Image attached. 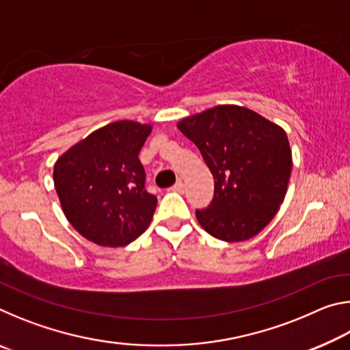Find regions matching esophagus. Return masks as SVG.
<instances>
[{
    "label": "esophagus",
    "mask_w": 350,
    "mask_h": 350,
    "mask_svg": "<svg viewBox=\"0 0 350 350\" xmlns=\"http://www.w3.org/2000/svg\"><path fill=\"white\" fill-rule=\"evenodd\" d=\"M171 191H176V193H183L185 191V185H183L182 180H177L173 187H171Z\"/></svg>",
    "instance_id": "1"
}]
</instances>
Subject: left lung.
Instances as JSON below:
<instances>
[{
    "label": "left lung",
    "instance_id": "8db88e82",
    "mask_svg": "<svg viewBox=\"0 0 350 350\" xmlns=\"http://www.w3.org/2000/svg\"><path fill=\"white\" fill-rule=\"evenodd\" d=\"M215 177V196L196 217L206 233L227 242L258 234L286 196L292 151L281 126L256 112L222 105L177 123Z\"/></svg>",
    "mask_w": 350,
    "mask_h": 350
}]
</instances>
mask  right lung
I'll use <instances>...</instances> for the list:
<instances>
[{
    "label": "right lung",
    "instance_id": "add662e5",
    "mask_svg": "<svg viewBox=\"0 0 350 350\" xmlns=\"http://www.w3.org/2000/svg\"><path fill=\"white\" fill-rule=\"evenodd\" d=\"M150 125L120 120L79 142L58 159L54 183L70 225L103 247H123L150 227L157 198L145 188L139 152Z\"/></svg>",
    "mask_w": 350,
    "mask_h": 350
}]
</instances>
